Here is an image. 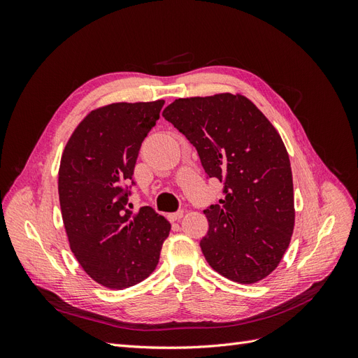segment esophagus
Returning a JSON list of instances; mask_svg holds the SVG:
<instances>
[{
    "label": "esophagus",
    "mask_w": 358,
    "mask_h": 358,
    "mask_svg": "<svg viewBox=\"0 0 358 358\" xmlns=\"http://www.w3.org/2000/svg\"><path fill=\"white\" fill-rule=\"evenodd\" d=\"M183 213H185V212H183V210H178V212H173V213H169L167 215V218L171 221V222H175V221H179L180 218H182V216H183Z\"/></svg>",
    "instance_id": "obj_1"
}]
</instances>
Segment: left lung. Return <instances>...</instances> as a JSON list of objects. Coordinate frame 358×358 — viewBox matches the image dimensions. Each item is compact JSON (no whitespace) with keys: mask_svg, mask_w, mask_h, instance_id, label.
Instances as JSON below:
<instances>
[{"mask_svg":"<svg viewBox=\"0 0 358 358\" xmlns=\"http://www.w3.org/2000/svg\"><path fill=\"white\" fill-rule=\"evenodd\" d=\"M197 149L224 199L204 210L200 248L209 266L239 284H255L278 267L294 230L288 152L275 127L241 94L179 99L162 112Z\"/></svg>","mask_w":358,"mask_h":358,"instance_id":"8db88e82","label":"left lung"}]
</instances>
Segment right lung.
Returning <instances> with one entry per match:
<instances>
[{"label":"right lung","instance_id":"1","mask_svg":"<svg viewBox=\"0 0 358 358\" xmlns=\"http://www.w3.org/2000/svg\"><path fill=\"white\" fill-rule=\"evenodd\" d=\"M164 100L113 103L86 115L64 149L58 192L71 252L95 282L124 289L154 272L170 222L128 209L134 166Z\"/></svg>","mask_w":358,"mask_h":358}]
</instances>
